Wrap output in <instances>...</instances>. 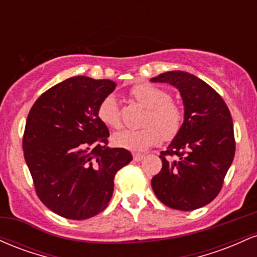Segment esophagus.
Masks as SVG:
<instances>
[{
    "mask_svg": "<svg viewBox=\"0 0 257 257\" xmlns=\"http://www.w3.org/2000/svg\"><path fill=\"white\" fill-rule=\"evenodd\" d=\"M133 158H134L135 162H140L145 158V155H143V153H134V155H133Z\"/></svg>",
    "mask_w": 257,
    "mask_h": 257,
    "instance_id": "esophagus-1",
    "label": "esophagus"
}]
</instances>
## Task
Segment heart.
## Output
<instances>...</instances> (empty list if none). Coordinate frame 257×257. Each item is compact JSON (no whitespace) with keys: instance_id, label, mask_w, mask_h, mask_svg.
<instances>
[{"instance_id":"1","label":"heart","mask_w":257,"mask_h":257,"mask_svg":"<svg viewBox=\"0 0 257 257\" xmlns=\"http://www.w3.org/2000/svg\"><path fill=\"white\" fill-rule=\"evenodd\" d=\"M131 95L147 108L143 119L144 128L116 133L112 137L114 145L132 151H144L159 143L162 138L172 140L178 135L184 122V112L178 102L170 99L166 90L150 83H140L132 88ZM98 117L112 129L122 126V113L113 95H107L101 100Z\"/></svg>"}]
</instances>
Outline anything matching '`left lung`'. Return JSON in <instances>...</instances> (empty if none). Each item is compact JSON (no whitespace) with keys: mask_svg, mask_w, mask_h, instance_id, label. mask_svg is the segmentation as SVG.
Masks as SVG:
<instances>
[{"mask_svg":"<svg viewBox=\"0 0 257 257\" xmlns=\"http://www.w3.org/2000/svg\"><path fill=\"white\" fill-rule=\"evenodd\" d=\"M176 87L185 120L175 139L162 151V169L152 178L157 198L176 210L191 211L216 198L235 152L231 112L214 88L184 71L153 77Z\"/></svg>","mask_w":257,"mask_h":257,"instance_id":"8db88e82","label":"left lung"}]
</instances>
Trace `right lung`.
I'll return each instance as SVG.
<instances>
[{
  "label": "right lung",
  "instance_id": "1",
  "mask_svg": "<svg viewBox=\"0 0 257 257\" xmlns=\"http://www.w3.org/2000/svg\"><path fill=\"white\" fill-rule=\"evenodd\" d=\"M110 79L76 76L53 85L32 105L23 150L41 202L70 220L95 216L108 205L117 172L133 159L107 147V126L98 117Z\"/></svg>",
  "mask_w": 257,
  "mask_h": 257
}]
</instances>
